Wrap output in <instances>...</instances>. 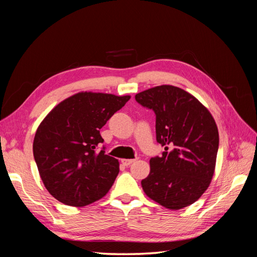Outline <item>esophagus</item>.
Segmentation results:
<instances>
[{
	"label": "esophagus",
	"instance_id": "esophagus-1",
	"mask_svg": "<svg viewBox=\"0 0 257 257\" xmlns=\"http://www.w3.org/2000/svg\"><path fill=\"white\" fill-rule=\"evenodd\" d=\"M122 162V164L124 165V166H130V165H132V164H133V163L135 162V160H122L121 161Z\"/></svg>",
	"mask_w": 257,
	"mask_h": 257
}]
</instances>
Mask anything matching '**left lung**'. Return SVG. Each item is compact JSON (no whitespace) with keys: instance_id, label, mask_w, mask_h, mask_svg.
Returning <instances> with one entry per match:
<instances>
[{"instance_id":"1","label":"left lung","mask_w":257,"mask_h":257,"mask_svg":"<svg viewBox=\"0 0 257 257\" xmlns=\"http://www.w3.org/2000/svg\"><path fill=\"white\" fill-rule=\"evenodd\" d=\"M135 99L155 113L157 142L164 147L150 160L144 192L165 208L192 205L211 181L219 132L214 119L197 98L174 85H159L138 93Z\"/></svg>"}]
</instances>
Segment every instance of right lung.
Instances as JSON below:
<instances>
[{
	"mask_svg": "<svg viewBox=\"0 0 257 257\" xmlns=\"http://www.w3.org/2000/svg\"><path fill=\"white\" fill-rule=\"evenodd\" d=\"M131 96L81 92L64 99L38 126L33 154L46 189L61 203L83 207L105 196L119 162L105 153L99 134Z\"/></svg>",
	"mask_w": 257,
	"mask_h": 257,
	"instance_id": "add662e5",
	"label": "right lung"
}]
</instances>
